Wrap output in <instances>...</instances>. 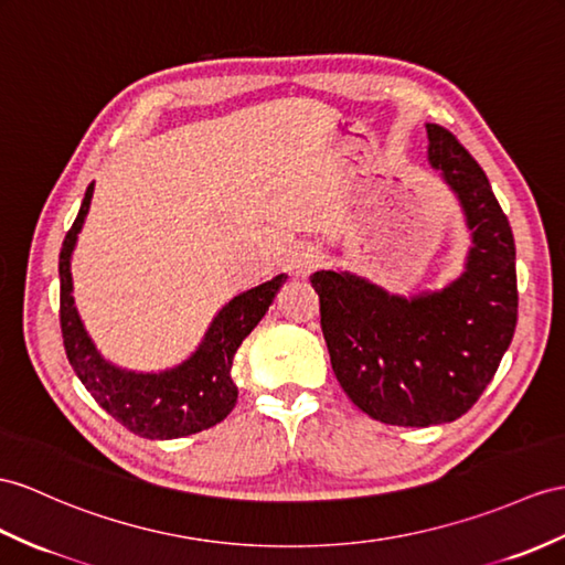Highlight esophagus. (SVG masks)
Returning a JSON list of instances; mask_svg holds the SVG:
<instances>
[{"label":"esophagus","instance_id":"obj_1","mask_svg":"<svg viewBox=\"0 0 565 565\" xmlns=\"http://www.w3.org/2000/svg\"><path fill=\"white\" fill-rule=\"evenodd\" d=\"M292 264H295L297 273H309L321 264V252L311 244H301L292 254Z\"/></svg>","mask_w":565,"mask_h":565}]
</instances>
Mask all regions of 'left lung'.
<instances>
[{
    "label": "left lung",
    "instance_id": "8db88e82",
    "mask_svg": "<svg viewBox=\"0 0 565 565\" xmlns=\"http://www.w3.org/2000/svg\"><path fill=\"white\" fill-rule=\"evenodd\" d=\"M429 162L456 191L472 246L441 292L388 295L350 273L316 270L335 379L371 419L431 426L462 417L497 374L518 323L515 242L477 160L426 124Z\"/></svg>",
    "mask_w": 565,
    "mask_h": 565
}]
</instances>
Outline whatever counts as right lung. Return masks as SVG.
Segmentation results:
<instances>
[{"mask_svg": "<svg viewBox=\"0 0 565 565\" xmlns=\"http://www.w3.org/2000/svg\"><path fill=\"white\" fill-rule=\"evenodd\" d=\"M93 184L66 232L60 252V326L66 360L105 412L121 426L143 438H179L199 434L223 422L237 403V383L232 381V360L242 340L273 305L287 275L252 287L220 309L199 350L174 369L160 374H139L105 362L81 323L72 297V252L90 209Z\"/></svg>", "mask_w": 565, "mask_h": 565, "instance_id": "1", "label": "right lung"}]
</instances>
